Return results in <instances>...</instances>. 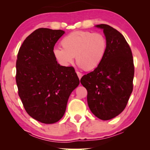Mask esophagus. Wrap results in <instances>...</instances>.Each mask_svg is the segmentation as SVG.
I'll return each instance as SVG.
<instances>
[{"label":"esophagus","instance_id":"1","mask_svg":"<svg viewBox=\"0 0 150 150\" xmlns=\"http://www.w3.org/2000/svg\"><path fill=\"white\" fill-rule=\"evenodd\" d=\"M77 76H78L79 79H81V77H82V74H81V73L80 72H79V71H77Z\"/></svg>","mask_w":150,"mask_h":150}]
</instances>
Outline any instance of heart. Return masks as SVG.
Masks as SVG:
<instances>
[{"label": "heart", "instance_id": "1", "mask_svg": "<svg viewBox=\"0 0 150 150\" xmlns=\"http://www.w3.org/2000/svg\"><path fill=\"white\" fill-rule=\"evenodd\" d=\"M62 48L54 50L55 59L62 67L76 62L85 71H91L99 66L107 51V40L103 34L89 31H75L61 40Z\"/></svg>", "mask_w": 150, "mask_h": 150}]
</instances>
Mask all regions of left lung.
I'll list each match as a JSON object with an SVG mask.
<instances>
[{
    "instance_id": "left-lung-1",
    "label": "left lung",
    "mask_w": 150,
    "mask_h": 150,
    "mask_svg": "<svg viewBox=\"0 0 150 150\" xmlns=\"http://www.w3.org/2000/svg\"><path fill=\"white\" fill-rule=\"evenodd\" d=\"M103 30L107 51L101 64L83 76L81 83L87 91V103L96 117L108 120L126 108L133 90L134 65L132 53L123 35L107 24Z\"/></svg>"
}]
</instances>
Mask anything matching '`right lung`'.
Masks as SVG:
<instances>
[{
  "label": "right lung",
  "mask_w": 150,
  "mask_h": 150,
  "mask_svg": "<svg viewBox=\"0 0 150 150\" xmlns=\"http://www.w3.org/2000/svg\"><path fill=\"white\" fill-rule=\"evenodd\" d=\"M64 33L44 28L35 30L18 53V95L26 112L42 123L53 124L63 117L71 93L79 84L74 68L62 67L54 57V45Z\"/></svg>",
  "instance_id": "1"
}]
</instances>
